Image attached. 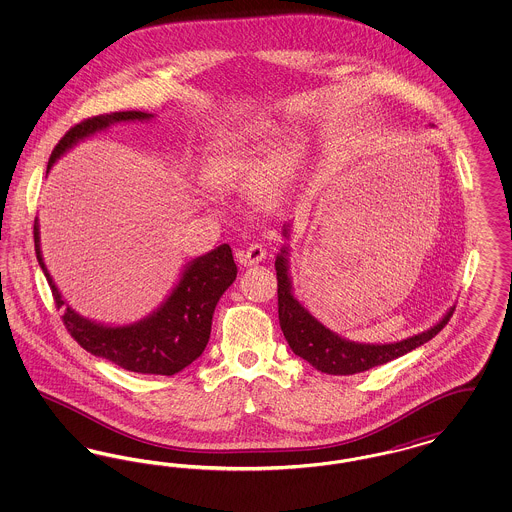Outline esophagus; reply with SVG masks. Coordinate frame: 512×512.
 <instances>
[{
    "instance_id": "1",
    "label": "esophagus",
    "mask_w": 512,
    "mask_h": 512,
    "mask_svg": "<svg viewBox=\"0 0 512 512\" xmlns=\"http://www.w3.org/2000/svg\"><path fill=\"white\" fill-rule=\"evenodd\" d=\"M265 255H267V249H265V245L261 244V242H253V244L247 245L245 249L236 253L240 265H244V267L259 265L265 259Z\"/></svg>"
}]
</instances>
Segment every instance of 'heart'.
Returning <instances> with one entry per match:
<instances>
[{
	"instance_id": "1",
	"label": "heart",
	"mask_w": 512,
	"mask_h": 512,
	"mask_svg": "<svg viewBox=\"0 0 512 512\" xmlns=\"http://www.w3.org/2000/svg\"><path fill=\"white\" fill-rule=\"evenodd\" d=\"M280 134V128L270 124L220 134L199 172L201 182L217 192L251 186L255 201H272L282 192L293 167L292 147H278Z\"/></svg>"
}]
</instances>
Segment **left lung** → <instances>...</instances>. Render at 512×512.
Here are the masks:
<instances>
[{
  "mask_svg": "<svg viewBox=\"0 0 512 512\" xmlns=\"http://www.w3.org/2000/svg\"><path fill=\"white\" fill-rule=\"evenodd\" d=\"M284 236L290 238V224L284 226ZM276 280H278V320L284 332V338L290 343L293 353L305 359L311 366H315L324 374L334 376H349L357 372H365L374 366L386 365L393 359L413 351L422 343L432 340L445 328L449 318L453 317L455 309L439 320L438 324L418 336L397 341V343H384V345H370V343H355L340 338L338 334L330 332L324 324H320L292 293V282L288 276V259L286 249L276 257Z\"/></svg>",
  "mask_w": 512,
  "mask_h": 512,
  "instance_id": "obj_1",
  "label": "left lung"
}]
</instances>
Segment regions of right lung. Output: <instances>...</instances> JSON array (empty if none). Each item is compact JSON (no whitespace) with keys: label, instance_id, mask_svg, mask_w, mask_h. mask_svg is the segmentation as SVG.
Here are the masks:
<instances>
[{"label":"right lung","instance_id":"add662e5","mask_svg":"<svg viewBox=\"0 0 512 512\" xmlns=\"http://www.w3.org/2000/svg\"><path fill=\"white\" fill-rule=\"evenodd\" d=\"M147 119H151V115L144 111H117L76 122L53 147L48 167L78 140H84L109 124ZM34 247L36 259L53 293L55 307L63 309L61 320L76 343L88 353L138 374L172 376L192 365L207 347L220 295L228 290L238 274L230 245H219L188 265L174 292L153 315L128 326H101L76 315L71 307H65L42 259L38 222H34Z\"/></svg>","mask_w":512,"mask_h":512}]
</instances>
